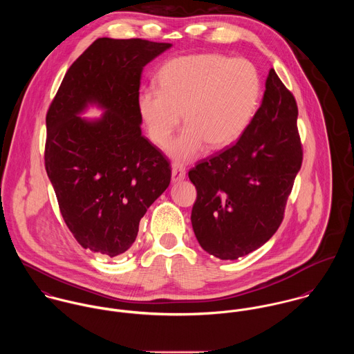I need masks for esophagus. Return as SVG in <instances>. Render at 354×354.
<instances>
[{
  "label": "esophagus",
  "instance_id": "obj_1",
  "mask_svg": "<svg viewBox=\"0 0 354 354\" xmlns=\"http://www.w3.org/2000/svg\"><path fill=\"white\" fill-rule=\"evenodd\" d=\"M185 174H187V171H185V167H184V166L177 165V163L173 165V169H171V180H173L174 183L184 180V178H185Z\"/></svg>",
  "mask_w": 354,
  "mask_h": 354
}]
</instances>
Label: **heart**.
Returning a JSON list of instances; mask_svg holds the SVG:
<instances>
[{
  "instance_id": "obj_1",
  "label": "heart",
  "mask_w": 354,
  "mask_h": 354,
  "mask_svg": "<svg viewBox=\"0 0 354 354\" xmlns=\"http://www.w3.org/2000/svg\"><path fill=\"white\" fill-rule=\"evenodd\" d=\"M158 80L159 88L139 93L138 109L150 139L160 147L184 113L187 127L169 147L177 160L194 159L205 143L223 149L236 142L250 125L261 91L252 62L218 53L174 57L162 65Z\"/></svg>"
}]
</instances>
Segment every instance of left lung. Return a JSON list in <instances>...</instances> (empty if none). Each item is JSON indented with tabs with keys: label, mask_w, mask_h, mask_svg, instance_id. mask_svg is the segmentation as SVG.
<instances>
[{
	"label": "left lung",
	"mask_w": 354,
	"mask_h": 354,
	"mask_svg": "<svg viewBox=\"0 0 354 354\" xmlns=\"http://www.w3.org/2000/svg\"><path fill=\"white\" fill-rule=\"evenodd\" d=\"M293 94L274 69L252 121L232 146L189 170L192 227L205 252L234 260L267 243L283 221L303 163Z\"/></svg>",
	"instance_id": "1"
}]
</instances>
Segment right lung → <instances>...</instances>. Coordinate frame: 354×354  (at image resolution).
<instances>
[{
  "instance_id": "1",
  "label": "right lung",
  "mask_w": 354,
  "mask_h": 354,
  "mask_svg": "<svg viewBox=\"0 0 354 354\" xmlns=\"http://www.w3.org/2000/svg\"><path fill=\"white\" fill-rule=\"evenodd\" d=\"M171 44L98 38L71 65L46 114L45 167L76 241L114 257L135 243L140 219L169 187L171 167L142 135L143 68ZM91 102L106 111L90 122Z\"/></svg>"
}]
</instances>
